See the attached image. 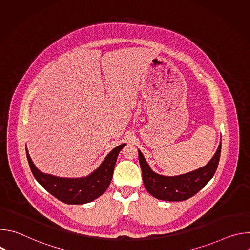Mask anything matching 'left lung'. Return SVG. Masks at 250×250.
<instances>
[{"label":"left lung","mask_w":250,"mask_h":250,"mask_svg":"<svg viewBox=\"0 0 250 250\" xmlns=\"http://www.w3.org/2000/svg\"><path fill=\"white\" fill-rule=\"evenodd\" d=\"M222 149V139L212 158L203 167L178 176H164L155 173L146 162L144 154L138 149L139 164L142 171V180L147 192L162 201H185L200 190L211 179L219 165Z\"/></svg>","instance_id":"obj_1"}]
</instances>
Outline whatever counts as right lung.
<instances>
[{
  "instance_id": "obj_1",
  "label": "right lung",
  "mask_w": 250,
  "mask_h": 250,
  "mask_svg": "<svg viewBox=\"0 0 250 250\" xmlns=\"http://www.w3.org/2000/svg\"><path fill=\"white\" fill-rule=\"evenodd\" d=\"M125 146L123 144L114 148L95 171L80 178H64L43 173L34 165L26 147L25 150L34 178L47 192L65 204L82 205L96 200L109 188L118 155Z\"/></svg>"
}]
</instances>
